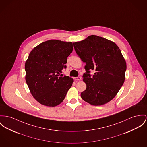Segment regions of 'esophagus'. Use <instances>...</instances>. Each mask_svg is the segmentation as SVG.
<instances>
[{
  "mask_svg": "<svg viewBox=\"0 0 147 147\" xmlns=\"http://www.w3.org/2000/svg\"><path fill=\"white\" fill-rule=\"evenodd\" d=\"M81 77H76V78H74V79L76 80H80V79H81Z\"/></svg>",
  "mask_w": 147,
  "mask_h": 147,
  "instance_id": "34e87169",
  "label": "esophagus"
}]
</instances>
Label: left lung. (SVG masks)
Returning a JSON list of instances; mask_svg holds the SVG:
<instances>
[{"instance_id": "obj_1", "label": "left lung", "mask_w": 147, "mask_h": 147, "mask_svg": "<svg viewBox=\"0 0 147 147\" xmlns=\"http://www.w3.org/2000/svg\"><path fill=\"white\" fill-rule=\"evenodd\" d=\"M77 55L86 63L83 80L86 90L82 98L93 106H100L111 101L123 85L126 63L121 50L115 42L96 35L73 43ZM90 69L95 73L92 77Z\"/></svg>"}]
</instances>
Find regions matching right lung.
Wrapping results in <instances>:
<instances>
[{
  "instance_id": "1",
  "label": "right lung",
  "mask_w": 147,
  "mask_h": 147,
  "mask_svg": "<svg viewBox=\"0 0 147 147\" xmlns=\"http://www.w3.org/2000/svg\"><path fill=\"white\" fill-rule=\"evenodd\" d=\"M73 49L71 42L50 40L30 52L25 63V78L34 98L41 105L57 106L72 86L73 79L61 73Z\"/></svg>"
}]
</instances>
